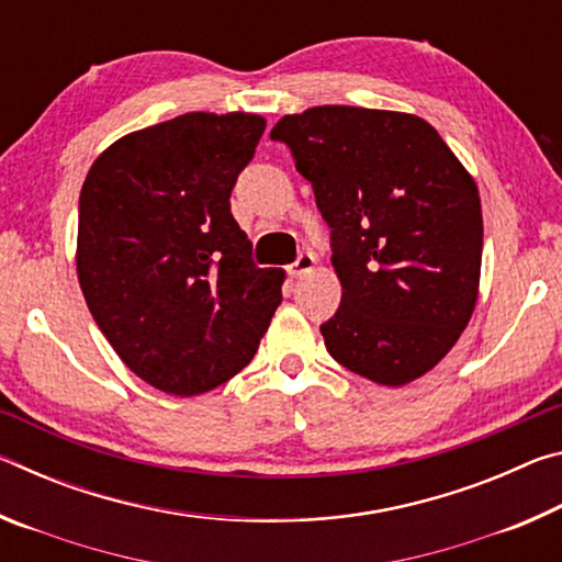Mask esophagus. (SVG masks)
I'll list each match as a JSON object with an SVG mask.
<instances>
[{"instance_id":"1","label":"esophagus","mask_w":562,"mask_h":562,"mask_svg":"<svg viewBox=\"0 0 562 562\" xmlns=\"http://www.w3.org/2000/svg\"><path fill=\"white\" fill-rule=\"evenodd\" d=\"M315 265H317V258L312 252H302L300 258H297V262H292L290 265V274L292 278H304V274H310L312 270H315Z\"/></svg>"}]
</instances>
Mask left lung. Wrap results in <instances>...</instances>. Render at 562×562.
I'll list each match as a JSON object with an SVG mask.
<instances>
[{"mask_svg": "<svg viewBox=\"0 0 562 562\" xmlns=\"http://www.w3.org/2000/svg\"><path fill=\"white\" fill-rule=\"evenodd\" d=\"M331 227L341 304L322 325L331 357L382 386L439 364L481 282L475 180L431 123L402 111L312 106L270 131Z\"/></svg>", "mask_w": 562, "mask_h": 562, "instance_id": "8db88e82", "label": "left lung"}]
</instances>
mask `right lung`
I'll return each mask as SVG.
<instances>
[{
  "label": "right lung",
  "instance_id": "1",
  "mask_svg": "<svg viewBox=\"0 0 562 562\" xmlns=\"http://www.w3.org/2000/svg\"><path fill=\"white\" fill-rule=\"evenodd\" d=\"M265 131L258 113L190 111L126 133L93 160L79 198L76 274L123 364L195 396L258 351L282 300L231 213L237 173Z\"/></svg>",
  "mask_w": 562,
  "mask_h": 562
}]
</instances>
